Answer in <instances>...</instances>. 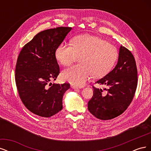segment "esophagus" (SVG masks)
Returning a JSON list of instances; mask_svg holds the SVG:
<instances>
[{
  "mask_svg": "<svg viewBox=\"0 0 151 151\" xmlns=\"http://www.w3.org/2000/svg\"><path fill=\"white\" fill-rule=\"evenodd\" d=\"M70 86H71V88H72V89H78V87L76 86H74V85H71Z\"/></svg>",
  "mask_w": 151,
  "mask_h": 151,
  "instance_id": "obj_1",
  "label": "esophagus"
}]
</instances>
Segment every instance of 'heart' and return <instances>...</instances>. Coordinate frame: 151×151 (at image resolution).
<instances>
[{
	"instance_id": "obj_1",
	"label": "heart",
	"mask_w": 151,
	"mask_h": 151,
	"mask_svg": "<svg viewBox=\"0 0 151 151\" xmlns=\"http://www.w3.org/2000/svg\"><path fill=\"white\" fill-rule=\"evenodd\" d=\"M81 64L63 70L62 78L74 86H83L93 76L106 75L111 70L118 58L115 45L89 35L76 36L71 45L61 43L55 50L57 60L64 66H69L78 57Z\"/></svg>"
}]
</instances>
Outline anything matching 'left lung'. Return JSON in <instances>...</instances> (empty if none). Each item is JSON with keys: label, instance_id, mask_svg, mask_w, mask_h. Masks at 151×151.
<instances>
[{"label": "left lung", "instance_id": "8db88e82", "mask_svg": "<svg viewBox=\"0 0 151 151\" xmlns=\"http://www.w3.org/2000/svg\"><path fill=\"white\" fill-rule=\"evenodd\" d=\"M96 83L108 86L106 94L93 87V96L88 104L89 112L98 119L111 120L127 109L137 86V70L132 53L121 46L115 67Z\"/></svg>", "mask_w": 151, "mask_h": 151}]
</instances>
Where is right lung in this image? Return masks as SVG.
<instances>
[{
	"label": "right lung",
	"mask_w": 151,
	"mask_h": 151,
	"mask_svg": "<svg viewBox=\"0 0 151 151\" xmlns=\"http://www.w3.org/2000/svg\"><path fill=\"white\" fill-rule=\"evenodd\" d=\"M58 27L40 32L26 44L18 56L15 80L26 108L36 115L50 117L62 110V99L70 84H52L60 73L55 50L71 31Z\"/></svg>",
	"instance_id": "add662e5"
}]
</instances>
